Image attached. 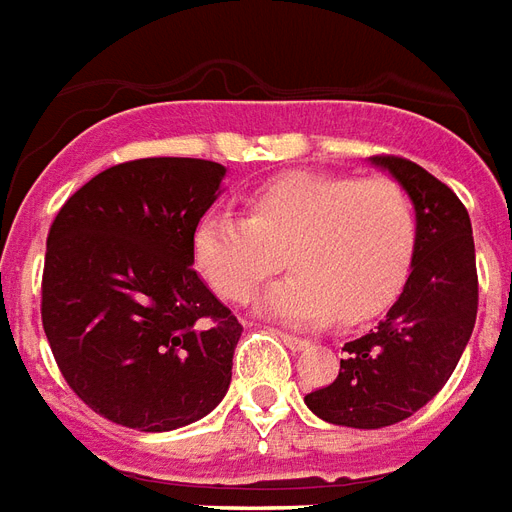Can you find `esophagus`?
<instances>
[{"mask_svg": "<svg viewBox=\"0 0 512 512\" xmlns=\"http://www.w3.org/2000/svg\"><path fill=\"white\" fill-rule=\"evenodd\" d=\"M278 335H281V341L286 343L292 352H305V349H308V341H302V338H294V335L289 333H278Z\"/></svg>", "mask_w": 512, "mask_h": 512, "instance_id": "34e87169", "label": "esophagus"}]
</instances>
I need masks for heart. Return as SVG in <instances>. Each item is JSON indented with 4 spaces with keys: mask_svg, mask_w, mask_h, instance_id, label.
Wrapping results in <instances>:
<instances>
[{
    "mask_svg": "<svg viewBox=\"0 0 512 512\" xmlns=\"http://www.w3.org/2000/svg\"><path fill=\"white\" fill-rule=\"evenodd\" d=\"M414 251L412 201L390 179L289 171L253 190L248 215L210 212L193 261L212 289L245 302L281 253L292 278L264 289L256 311L294 327L365 322L404 286Z\"/></svg>",
    "mask_w": 512,
    "mask_h": 512,
    "instance_id": "heart-1",
    "label": "heart"
}]
</instances>
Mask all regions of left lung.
<instances>
[{
  "instance_id": "obj_1",
  "label": "left lung",
  "mask_w": 512,
  "mask_h": 512,
  "mask_svg": "<svg viewBox=\"0 0 512 512\" xmlns=\"http://www.w3.org/2000/svg\"><path fill=\"white\" fill-rule=\"evenodd\" d=\"M414 207L409 278L376 330L343 346L333 384L305 395L324 423L384 428L412 417L447 384L477 319L472 223L445 182L404 158H368Z\"/></svg>"
}]
</instances>
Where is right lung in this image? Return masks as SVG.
I'll return each instance as SVG.
<instances>
[{"label":"right lung","mask_w":512,"mask_h":512,"mask_svg":"<svg viewBox=\"0 0 512 512\" xmlns=\"http://www.w3.org/2000/svg\"><path fill=\"white\" fill-rule=\"evenodd\" d=\"M223 177L212 160H130L51 223L43 330L73 393L111 423L174 431L229 393L242 324L193 270V231Z\"/></svg>","instance_id":"add662e5"}]
</instances>
